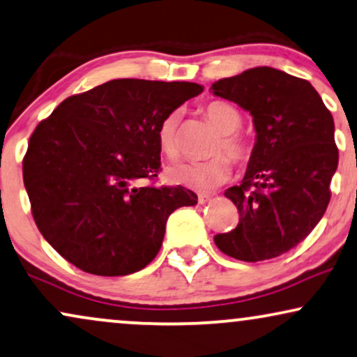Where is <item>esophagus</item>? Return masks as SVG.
Here are the masks:
<instances>
[{
    "mask_svg": "<svg viewBox=\"0 0 357 357\" xmlns=\"http://www.w3.org/2000/svg\"><path fill=\"white\" fill-rule=\"evenodd\" d=\"M207 201H211L209 194H199V196H197V202H199V204H206Z\"/></svg>",
    "mask_w": 357,
    "mask_h": 357,
    "instance_id": "1",
    "label": "esophagus"
}]
</instances>
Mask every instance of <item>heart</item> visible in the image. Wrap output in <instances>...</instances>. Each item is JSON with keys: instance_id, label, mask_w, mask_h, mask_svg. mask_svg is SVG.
<instances>
[{"instance_id": "1", "label": "heart", "mask_w": 357, "mask_h": 357, "mask_svg": "<svg viewBox=\"0 0 357 357\" xmlns=\"http://www.w3.org/2000/svg\"><path fill=\"white\" fill-rule=\"evenodd\" d=\"M206 116L220 132V138L215 142L212 153L225 151L234 161L243 163L250 156L252 146L245 137L237 133L242 125V115L232 103L215 100L204 108ZM178 110L171 112L161 120L158 126V143L161 151L169 160L179 156L181 153V137H179ZM232 165L229 157L215 155L206 161H181L168 168V181L176 186H184L194 191H211L220 186L231 178Z\"/></svg>"}]
</instances>
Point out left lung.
Returning <instances> with one entry per match:
<instances>
[{"label":"left lung","mask_w":357,"mask_h":357,"mask_svg":"<svg viewBox=\"0 0 357 357\" xmlns=\"http://www.w3.org/2000/svg\"><path fill=\"white\" fill-rule=\"evenodd\" d=\"M211 92L249 112L257 133L242 183L224 192L241 219L214 237L215 245L243 261L285 254L308 237L329 204L340 158L331 112L308 80L272 67L220 79Z\"/></svg>","instance_id":"obj_1"}]
</instances>
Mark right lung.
Wrapping results in <instances>:
<instances>
[{
    "mask_svg": "<svg viewBox=\"0 0 357 357\" xmlns=\"http://www.w3.org/2000/svg\"><path fill=\"white\" fill-rule=\"evenodd\" d=\"M202 89L115 79L66 98L36 126L22 179L39 232L67 261L121 277L155 259L171 212L197 196L142 181L161 171V120Z\"/></svg>",
    "mask_w": 357,
    "mask_h": 357,
    "instance_id": "1",
    "label": "right lung"
}]
</instances>
